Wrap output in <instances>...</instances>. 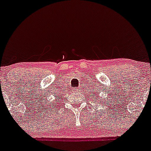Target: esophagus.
<instances>
[{"label":"esophagus","mask_w":151,"mask_h":151,"mask_svg":"<svg viewBox=\"0 0 151 151\" xmlns=\"http://www.w3.org/2000/svg\"><path fill=\"white\" fill-rule=\"evenodd\" d=\"M73 91L74 92H78L79 91V88H78V87H75V88H73Z\"/></svg>","instance_id":"esophagus-1"}]
</instances>
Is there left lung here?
Returning a JSON list of instances; mask_svg holds the SVG:
<instances>
[{"label":"left lung","mask_w":151,"mask_h":151,"mask_svg":"<svg viewBox=\"0 0 151 151\" xmlns=\"http://www.w3.org/2000/svg\"><path fill=\"white\" fill-rule=\"evenodd\" d=\"M92 91H93V92H91V93L93 94V95H92V97H93V99L98 98V93H97L98 92L95 91V88H93V90H92Z\"/></svg>","instance_id":"8db88e82"}]
</instances>
